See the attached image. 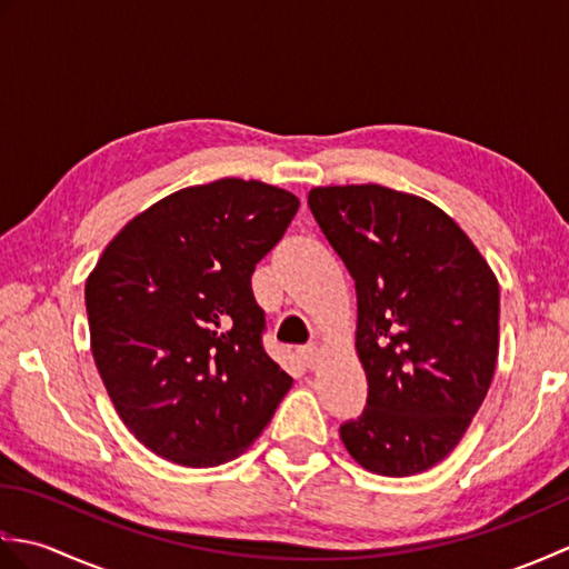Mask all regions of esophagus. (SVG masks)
I'll use <instances>...</instances> for the list:
<instances>
[{
  "label": "esophagus",
  "instance_id": "obj_1",
  "mask_svg": "<svg viewBox=\"0 0 569 569\" xmlns=\"http://www.w3.org/2000/svg\"><path fill=\"white\" fill-rule=\"evenodd\" d=\"M300 359L306 361V367H310V369H316V365H318V359H320V345H316V342H310V345H306V347H300Z\"/></svg>",
  "mask_w": 569,
  "mask_h": 569
}]
</instances>
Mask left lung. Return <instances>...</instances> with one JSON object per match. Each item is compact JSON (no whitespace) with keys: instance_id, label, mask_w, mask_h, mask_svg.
Returning <instances> with one entry per match:
<instances>
[{"instance_id":"8db88e82","label":"left lung","mask_w":569,"mask_h":569,"mask_svg":"<svg viewBox=\"0 0 569 569\" xmlns=\"http://www.w3.org/2000/svg\"><path fill=\"white\" fill-rule=\"evenodd\" d=\"M308 204L357 288L369 398L340 438L381 477L428 471L465 438L499 355V281L450 214L377 183L312 188Z\"/></svg>"}]
</instances>
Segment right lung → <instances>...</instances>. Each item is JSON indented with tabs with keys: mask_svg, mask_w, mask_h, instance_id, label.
Segmentation results:
<instances>
[{
	"mask_svg": "<svg viewBox=\"0 0 569 569\" xmlns=\"http://www.w3.org/2000/svg\"><path fill=\"white\" fill-rule=\"evenodd\" d=\"M300 200L261 180L176 190L129 220L84 283L90 349L134 438L183 467L244 455L293 379L263 352L251 273Z\"/></svg>",
	"mask_w": 569,
	"mask_h": 569,
	"instance_id": "1",
	"label": "right lung"
}]
</instances>
